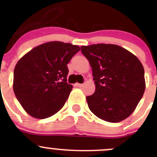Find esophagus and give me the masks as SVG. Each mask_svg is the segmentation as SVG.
Returning a JSON list of instances; mask_svg holds the SVG:
<instances>
[{"label": "esophagus", "mask_w": 157, "mask_h": 157, "mask_svg": "<svg viewBox=\"0 0 157 157\" xmlns=\"http://www.w3.org/2000/svg\"><path fill=\"white\" fill-rule=\"evenodd\" d=\"M83 85V84H82V83H76V86H77V87H82Z\"/></svg>", "instance_id": "esophagus-1"}]
</instances>
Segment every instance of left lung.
<instances>
[{"instance_id": "obj_1", "label": "left lung", "mask_w": 157, "mask_h": 157, "mask_svg": "<svg viewBox=\"0 0 157 157\" xmlns=\"http://www.w3.org/2000/svg\"><path fill=\"white\" fill-rule=\"evenodd\" d=\"M93 71L96 90L86 96L90 111L108 122H119L131 115L145 90L144 69L125 48L112 44L81 46Z\"/></svg>"}]
</instances>
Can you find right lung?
<instances>
[{
  "label": "right lung",
  "mask_w": 157,
  "mask_h": 157,
  "mask_svg": "<svg viewBox=\"0 0 157 157\" xmlns=\"http://www.w3.org/2000/svg\"><path fill=\"white\" fill-rule=\"evenodd\" d=\"M80 50L77 45L49 42L32 49L16 64L13 92L24 110L43 119L55 115L68 99V64Z\"/></svg>",
  "instance_id": "1"
}]
</instances>
